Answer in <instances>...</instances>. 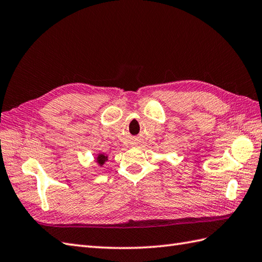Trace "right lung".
Instances as JSON below:
<instances>
[{"label":"right lung","instance_id":"right-lung-1","mask_svg":"<svg viewBox=\"0 0 262 262\" xmlns=\"http://www.w3.org/2000/svg\"><path fill=\"white\" fill-rule=\"evenodd\" d=\"M107 160V156H104V155H102V154H100L97 156V158H96V161H97V164L100 165V166H103L104 165V162H105Z\"/></svg>","mask_w":262,"mask_h":262}]
</instances>
